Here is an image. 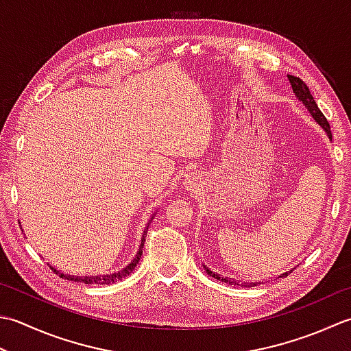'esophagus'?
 <instances>
[{"instance_id":"obj_1","label":"esophagus","mask_w":351,"mask_h":351,"mask_svg":"<svg viewBox=\"0 0 351 351\" xmlns=\"http://www.w3.org/2000/svg\"><path fill=\"white\" fill-rule=\"evenodd\" d=\"M187 189H196L197 187V178H195V176H190V178H187Z\"/></svg>"}]
</instances>
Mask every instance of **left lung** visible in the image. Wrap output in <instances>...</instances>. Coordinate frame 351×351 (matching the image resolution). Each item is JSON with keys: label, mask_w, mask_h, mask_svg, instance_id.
<instances>
[{"label": "left lung", "mask_w": 351, "mask_h": 351, "mask_svg": "<svg viewBox=\"0 0 351 351\" xmlns=\"http://www.w3.org/2000/svg\"><path fill=\"white\" fill-rule=\"evenodd\" d=\"M287 77H289V82H291V85H292V89H293V93L297 94L298 100L304 103L306 108L308 109V111H311V114H312L313 119L319 123V125L322 126V129H324L326 132H327L328 138L332 140V130H330V125H328V121H327V119H326V117H324V114L321 112V109L318 108L317 101L313 100V95L311 94V91H308L307 85H306L304 82L301 80L300 77H297V75L287 74ZM205 271H207L208 276H211L213 278H216V280H219V281H223V283L234 285V286L237 285V286H239V281L230 280V278H223V277H219L217 274H215V272H213V271H210L208 267H205ZM285 276H287V274H285ZM250 286H257V285H250Z\"/></svg>", "instance_id": "left-lung-1"}]
</instances>
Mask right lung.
Returning <instances> with one entry per match:
<instances>
[{
  "label": "right lung",
  "instance_id": "add662e5",
  "mask_svg": "<svg viewBox=\"0 0 351 351\" xmlns=\"http://www.w3.org/2000/svg\"><path fill=\"white\" fill-rule=\"evenodd\" d=\"M146 234H147V230H146V232H144V236L141 239L140 250H138V252H136V256L132 260V263L126 266L125 269H121L120 272L112 274V276H99V277H84V278H82V277H74V276H65V274L58 272L56 269H54V267H51V266L50 267H51V271L56 272L60 278L71 280V281H80V283H85V285H111V283H117V281H120L121 278L128 277L129 274L135 269V266H136V263H138V260H140L141 254H143V246H144V242H146Z\"/></svg>",
  "mask_w": 351,
  "mask_h": 351
}]
</instances>
